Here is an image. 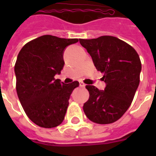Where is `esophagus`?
Returning <instances> with one entry per match:
<instances>
[{
  "instance_id": "obj_1",
  "label": "esophagus",
  "mask_w": 156,
  "mask_h": 156,
  "mask_svg": "<svg viewBox=\"0 0 156 156\" xmlns=\"http://www.w3.org/2000/svg\"><path fill=\"white\" fill-rule=\"evenodd\" d=\"M79 84H80V87H85V84H84V82H82V81H80Z\"/></svg>"
}]
</instances>
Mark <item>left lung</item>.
<instances>
[{
  "label": "left lung",
  "instance_id": "8db88e82",
  "mask_svg": "<svg viewBox=\"0 0 156 156\" xmlns=\"http://www.w3.org/2000/svg\"><path fill=\"white\" fill-rule=\"evenodd\" d=\"M87 50L96 69L103 73V90L87 85L89 100L83 106L86 116L97 124L119 120L130 107L140 84L141 62L136 50L113 36L79 39Z\"/></svg>",
  "mask_w": 156,
  "mask_h": 156
}]
</instances>
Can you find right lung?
Returning a JSON list of instances; mask_svg holds the SVG:
<instances>
[{"label":"right lung","instance_id":"1","mask_svg":"<svg viewBox=\"0 0 156 156\" xmlns=\"http://www.w3.org/2000/svg\"><path fill=\"white\" fill-rule=\"evenodd\" d=\"M77 38L43 35L24 45L19 53L14 71L16 92L22 106L31 122L52 128L64 120L69 100L78 81L64 84L55 79L63 69V53Z\"/></svg>","mask_w":156,"mask_h":156}]
</instances>
